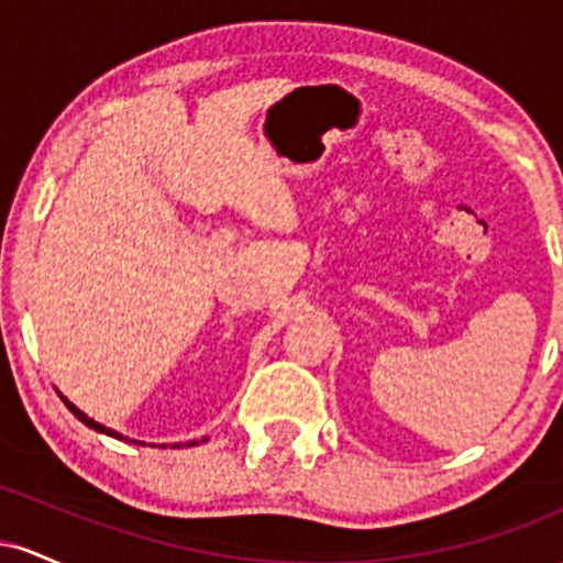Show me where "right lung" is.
<instances>
[{
	"label": "right lung",
	"instance_id": "obj_1",
	"mask_svg": "<svg viewBox=\"0 0 563 563\" xmlns=\"http://www.w3.org/2000/svg\"><path fill=\"white\" fill-rule=\"evenodd\" d=\"M60 399H63V402H66V407H68V410H70V412H74V416H76V418H79V421H81L84 426H89V429H95V431H97V434H106V437H113V439H124V442H134V444H145V442H137V439H129V437H124V434H119V431L108 429V426L97 423V421H95V418H89V416H87V412H81V410H79V407H76L74 402H70V399H66V397H63V394H60ZM206 439H209V437H203V439H192V442H185V444H187V448H192V444H200V442H206ZM161 448H166V444H161ZM172 448H183V442H174V444H172Z\"/></svg>",
	"mask_w": 563,
	"mask_h": 563
}]
</instances>
